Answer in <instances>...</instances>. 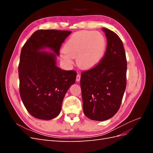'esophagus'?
<instances>
[{"instance_id": "obj_1", "label": "esophagus", "mask_w": 153, "mask_h": 153, "mask_svg": "<svg viewBox=\"0 0 153 153\" xmlns=\"http://www.w3.org/2000/svg\"><path fill=\"white\" fill-rule=\"evenodd\" d=\"M80 80V75H79V74H78V75H76V82H79Z\"/></svg>"}]
</instances>
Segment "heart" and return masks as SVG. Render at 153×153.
Returning a JSON list of instances; mask_svg holds the SVG:
<instances>
[{"label":"heart","mask_w":153,"mask_h":153,"mask_svg":"<svg viewBox=\"0 0 153 153\" xmlns=\"http://www.w3.org/2000/svg\"><path fill=\"white\" fill-rule=\"evenodd\" d=\"M106 39L98 31L82 30L73 34L64 45L61 59L67 66H71L76 58L80 67L91 69L103 59L106 50Z\"/></svg>","instance_id":"heart-1"}]
</instances>
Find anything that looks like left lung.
Returning <instances> with one entry per match:
<instances>
[{
	"mask_svg": "<svg viewBox=\"0 0 153 153\" xmlns=\"http://www.w3.org/2000/svg\"><path fill=\"white\" fill-rule=\"evenodd\" d=\"M103 30L107 39L104 57L96 66L82 72L80 78L84 114L98 121L117 112L126 87L127 62L122 41L114 32Z\"/></svg>",
	"mask_w": 153,
	"mask_h": 153,
	"instance_id": "8db88e82",
	"label": "left lung"
}]
</instances>
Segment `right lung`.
<instances>
[{"mask_svg":"<svg viewBox=\"0 0 153 153\" xmlns=\"http://www.w3.org/2000/svg\"><path fill=\"white\" fill-rule=\"evenodd\" d=\"M71 33L68 30H38L21 50L20 94L27 110L37 119L56 117L66 92L75 82L76 71L62 70L56 65L60 47ZM47 48L53 52L44 51Z\"/></svg>","mask_w":153,"mask_h":153,"instance_id":"obj_1","label":"right lung"}]
</instances>
